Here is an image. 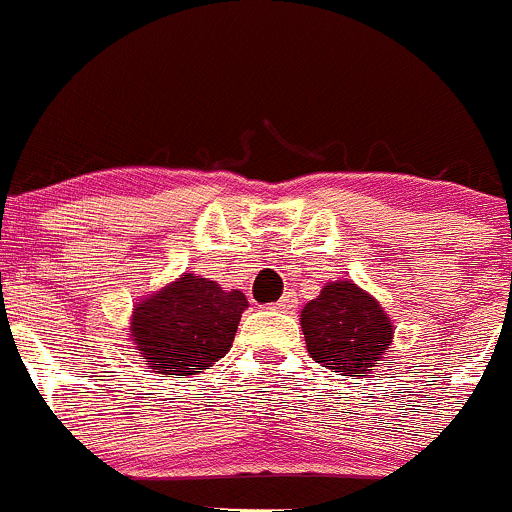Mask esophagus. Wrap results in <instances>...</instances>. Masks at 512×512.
Wrapping results in <instances>:
<instances>
[{
    "mask_svg": "<svg viewBox=\"0 0 512 512\" xmlns=\"http://www.w3.org/2000/svg\"><path fill=\"white\" fill-rule=\"evenodd\" d=\"M295 302H298V300H295L293 293H285L283 298H280V300L276 302V310H280V312H290V310H293V307H295Z\"/></svg>",
    "mask_w": 512,
    "mask_h": 512,
    "instance_id": "1",
    "label": "esophagus"
}]
</instances>
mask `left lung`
<instances>
[{
    "label": "left lung",
    "mask_w": 512,
    "mask_h": 512,
    "mask_svg": "<svg viewBox=\"0 0 512 512\" xmlns=\"http://www.w3.org/2000/svg\"><path fill=\"white\" fill-rule=\"evenodd\" d=\"M302 334L312 361L342 373L371 371L386 359L393 324L371 295L351 280L327 283L300 312Z\"/></svg>",
    "instance_id": "obj_1"
}]
</instances>
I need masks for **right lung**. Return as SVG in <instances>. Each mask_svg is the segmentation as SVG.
I'll list each match as a JSON object with an SVG mask.
<instances>
[{"label":"right lung","mask_w":512,"mask_h":512,"mask_svg":"<svg viewBox=\"0 0 512 512\" xmlns=\"http://www.w3.org/2000/svg\"><path fill=\"white\" fill-rule=\"evenodd\" d=\"M246 307L239 290L188 273L136 307L131 337L158 373L192 376L227 354Z\"/></svg>","instance_id":"1"}]
</instances>
